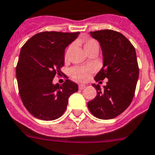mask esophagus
<instances>
[{
	"instance_id": "1",
	"label": "esophagus",
	"mask_w": 155,
	"mask_h": 155,
	"mask_svg": "<svg viewBox=\"0 0 155 155\" xmlns=\"http://www.w3.org/2000/svg\"><path fill=\"white\" fill-rule=\"evenodd\" d=\"M85 86H86V85H84V84H80V85H78L79 89H84L85 88Z\"/></svg>"
}]
</instances>
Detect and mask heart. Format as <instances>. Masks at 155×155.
Here are the masks:
<instances>
[{
  "label": "heart",
  "instance_id": "heart-1",
  "mask_svg": "<svg viewBox=\"0 0 155 155\" xmlns=\"http://www.w3.org/2000/svg\"><path fill=\"white\" fill-rule=\"evenodd\" d=\"M70 48L71 47L69 48L68 51H70ZM84 48L85 51L88 53L91 50L96 49V48L99 49V44L94 39H87L84 42ZM90 73H91V70L87 67H75L70 70V76L74 80L78 81H84L89 78Z\"/></svg>",
  "mask_w": 155,
  "mask_h": 155
}]
</instances>
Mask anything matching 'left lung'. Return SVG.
Wrapping results in <instances>:
<instances>
[{
	"label": "left lung",
	"mask_w": 155,
	"mask_h": 155,
	"mask_svg": "<svg viewBox=\"0 0 155 155\" xmlns=\"http://www.w3.org/2000/svg\"><path fill=\"white\" fill-rule=\"evenodd\" d=\"M101 47L103 66L94 79H108L103 89L93 84L97 96L88 102L92 114L101 120H109L121 114L134 97L139 78V66L135 47L121 33L113 30L90 31Z\"/></svg>",
	"instance_id": "obj_1"
}]
</instances>
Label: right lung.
Masks as SVG:
<instances>
[{
    "instance_id": "right-lung-1",
    "label": "right lung",
    "mask_w": 155,
    "mask_h": 155,
    "mask_svg": "<svg viewBox=\"0 0 155 155\" xmlns=\"http://www.w3.org/2000/svg\"><path fill=\"white\" fill-rule=\"evenodd\" d=\"M80 32L43 31L33 35L22 47L16 66V79L24 107L35 118L54 120L66 111L70 96L78 86L66 79L53 84L65 62V49Z\"/></svg>"
}]
</instances>
